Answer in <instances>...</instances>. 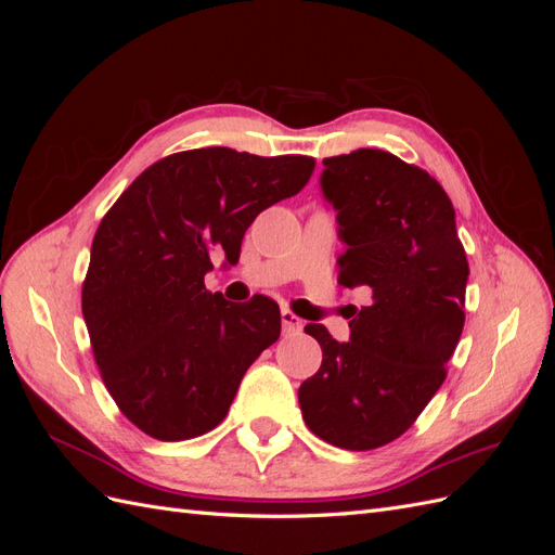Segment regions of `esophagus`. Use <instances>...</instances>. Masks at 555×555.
I'll return each instance as SVG.
<instances>
[{"label":"esophagus","instance_id":"34e87169","mask_svg":"<svg viewBox=\"0 0 555 555\" xmlns=\"http://www.w3.org/2000/svg\"><path fill=\"white\" fill-rule=\"evenodd\" d=\"M280 319H282V331L287 333V335H294L298 331H304V319L296 317L292 310H282Z\"/></svg>","mask_w":555,"mask_h":555}]
</instances>
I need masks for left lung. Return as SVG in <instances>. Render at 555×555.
<instances>
[{"instance_id":"left-lung-1","label":"left lung","mask_w":555,"mask_h":555,"mask_svg":"<svg viewBox=\"0 0 555 555\" xmlns=\"http://www.w3.org/2000/svg\"><path fill=\"white\" fill-rule=\"evenodd\" d=\"M319 184L345 245L338 282L371 300L349 314L347 343L306 326L324 357L298 402L328 444L377 449L400 438L442 386L463 333L469 268L456 210L418 166L361 147L324 159Z\"/></svg>"}]
</instances>
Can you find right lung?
Returning a JSON list of instances; mask_svg holds the SVG:
<instances>
[{
  "label": "right lung",
  "mask_w": 555,
  "mask_h": 555,
  "mask_svg": "<svg viewBox=\"0 0 555 555\" xmlns=\"http://www.w3.org/2000/svg\"><path fill=\"white\" fill-rule=\"evenodd\" d=\"M314 159L201 147L133 180L99 224L82 317L115 405L150 438H198L227 416L247 367L280 338L266 296L204 284L212 251L238 263L255 217L306 188Z\"/></svg>",
  "instance_id": "obj_1"
}]
</instances>
